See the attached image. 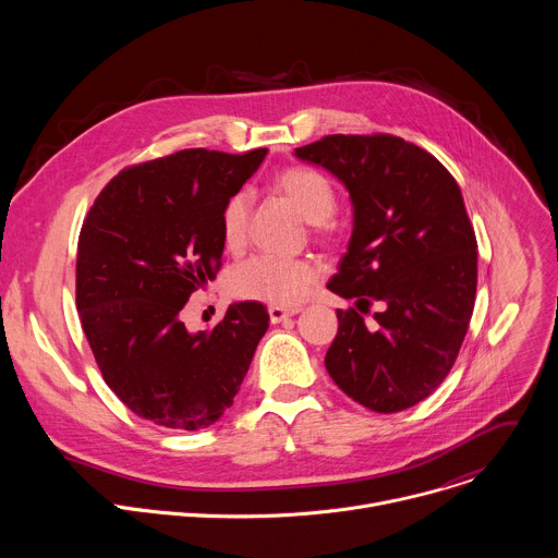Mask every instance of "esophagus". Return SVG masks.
Returning a JSON list of instances; mask_svg holds the SVG:
<instances>
[{"label":"esophagus","mask_w":558,"mask_h":558,"mask_svg":"<svg viewBox=\"0 0 558 558\" xmlns=\"http://www.w3.org/2000/svg\"><path fill=\"white\" fill-rule=\"evenodd\" d=\"M298 311H287V308H282V306H269V320H271V325H278V323H282V320H287V317H291V315H295Z\"/></svg>","instance_id":"esophagus-1"}]
</instances>
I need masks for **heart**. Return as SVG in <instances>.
Wrapping results in <instances>:
<instances>
[{"label":"heart","mask_w":558,"mask_h":558,"mask_svg":"<svg viewBox=\"0 0 558 558\" xmlns=\"http://www.w3.org/2000/svg\"><path fill=\"white\" fill-rule=\"evenodd\" d=\"M274 187L284 194L302 218L313 222L317 229H325L327 218H331L336 211L338 198L331 181L311 168L282 170L276 177ZM247 216V192H238L225 203L220 214V231L227 247H238L243 243ZM317 276H320V267L308 258L252 256L231 269L229 289L235 298L243 300H258L274 306H295L308 295Z\"/></svg>","instance_id":"b5f03b06"}]
</instances>
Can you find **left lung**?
I'll return each instance as SVG.
<instances>
[{
    "mask_svg": "<svg viewBox=\"0 0 558 558\" xmlns=\"http://www.w3.org/2000/svg\"><path fill=\"white\" fill-rule=\"evenodd\" d=\"M349 190L353 233L329 291L338 308L325 364L375 413L420 404L450 373L476 293V238L461 190L437 158L392 134H329L295 147ZM373 301L385 308L366 326Z\"/></svg>",
    "mask_w": 558,
    "mask_h": 558,
    "instance_id": "left-lung-1",
    "label": "left lung"
}]
</instances>
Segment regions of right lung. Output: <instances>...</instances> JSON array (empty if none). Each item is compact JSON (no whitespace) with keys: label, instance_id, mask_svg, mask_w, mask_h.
Here are the masks:
<instances>
[{"label":"right lung","instance_id":"right-lung-1","mask_svg":"<svg viewBox=\"0 0 558 558\" xmlns=\"http://www.w3.org/2000/svg\"><path fill=\"white\" fill-rule=\"evenodd\" d=\"M267 149L194 147L121 170L90 207L76 245V311L106 384L141 420L207 428L233 404L269 313L229 304L211 331L181 311L216 278L220 214Z\"/></svg>","mask_w":558,"mask_h":558}]
</instances>
